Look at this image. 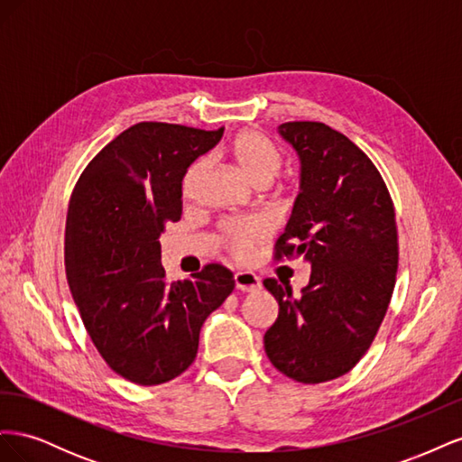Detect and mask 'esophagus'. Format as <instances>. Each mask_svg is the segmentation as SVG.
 <instances>
[{"mask_svg": "<svg viewBox=\"0 0 462 462\" xmlns=\"http://www.w3.org/2000/svg\"><path fill=\"white\" fill-rule=\"evenodd\" d=\"M235 287L239 291H245V292H253V291L262 289V282L258 275L250 273V272H236L235 273Z\"/></svg>", "mask_w": 462, "mask_h": 462, "instance_id": "1", "label": "esophagus"}]
</instances>
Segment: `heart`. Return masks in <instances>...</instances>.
Returning a JSON list of instances; mask_svg holds the SVG:
<instances>
[{"label": "heart", "instance_id": "b5f03b06", "mask_svg": "<svg viewBox=\"0 0 462 462\" xmlns=\"http://www.w3.org/2000/svg\"><path fill=\"white\" fill-rule=\"evenodd\" d=\"M226 156L235 163L241 175L256 187L270 185L283 165V156L279 148L270 138H265L256 131H243L235 134L226 144ZM206 170L208 162L197 160L185 171L183 183H180V192H183L185 200H192L197 197ZM265 233H268V229L258 219L233 221L223 227L226 243L231 248V253H235L236 256H243L250 246L260 243Z\"/></svg>", "mask_w": 462, "mask_h": 462}]
</instances>
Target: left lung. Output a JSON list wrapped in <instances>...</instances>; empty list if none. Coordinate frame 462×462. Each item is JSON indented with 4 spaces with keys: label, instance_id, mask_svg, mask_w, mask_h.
Here are the masks:
<instances>
[{
    "label": "left lung",
    "instance_id": "left-lung-1",
    "mask_svg": "<svg viewBox=\"0 0 462 462\" xmlns=\"http://www.w3.org/2000/svg\"><path fill=\"white\" fill-rule=\"evenodd\" d=\"M300 162V192L275 256H302L310 282L265 279L279 304L263 335L272 365L291 380L321 383L346 374L370 348L397 275L395 209L380 171L345 134L324 123L277 127Z\"/></svg>",
    "mask_w": 462,
    "mask_h": 462
}]
</instances>
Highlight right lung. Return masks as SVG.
I'll list each match as a JSON object with an SVG mask.
<instances>
[{
    "label": "right lung",
    "instance_id": "1",
    "mask_svg": "<svg viewBox=\"0 0 462 462\" xmlns=\"http://www.w3.org/2000/svg\"><path fill=\"white\" fill-rule=\"evenodd\" d=\"M221 136L223 127L136 123L88 163L69 202V287L97 353L133 383L183 374L206 318L235 289L219 263L173 283L162 265L160 236L180 217L183 175Z\"/></svg>",
    "mask_w": 462,
    "mask_h": 462
}]
</instances>
